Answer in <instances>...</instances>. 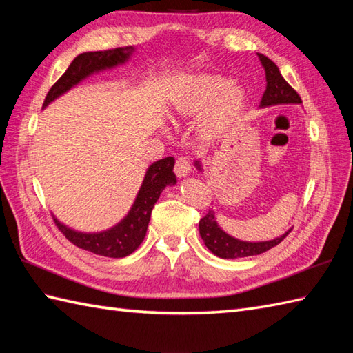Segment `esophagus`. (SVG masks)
Listing matches in <instances>:
<instances>
[{
    "label": "esophagus",
    "instance_id": "1",
    "mask_svg": "<svg viewBox=\"0 0 353 353\" xmlns=\"http://www.w3.org/2000/svg\"><path fill=\"white\" fill-rule=\"evenodd\" d=\"M174 171H176V174L179 177L186 176L191 171V161L188 159V157H185V156L177 157L176 165H174Z\"/></svg>",
    "mask_w": 353,
    "mask_h": 353
}]
</instances>
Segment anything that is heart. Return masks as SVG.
<instances>
[{
	"mask_svg": "<svg viewBox=\"0 0 353 353\" xmlns=\"http://www.w3.org/2000/svg\"><path fill=\"white\" fill-rule=\"evenodd\" d=\"M243 100L244 92L238 85H226L221 77L203 74L186 81L172 103V110L179 117L191 118L212 103L203 121L205 129L212 130L226 124L241 108Z\"/></svg>",
	"mask_w": 353,
	"mask_h": 353,
	"instance_id": "b5f03b06",
	"label": "heart"
}]
</instances>
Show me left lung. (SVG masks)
<instances>
[{"label": "left lung", "instance_id": "left-lung-1", "mask_svg": "<svg viewBox=\"0 0 353 353\" xmlns=\"http://www.w3.org/2000/svg\"><path fill=\"white\" fill-rule=\"evenodd\" d=\"M259 61L265 70V79H267V88L265 92L262 95L261 108L274 106V104H288V103H302L301 95L296 92V89L288 85V81L282 77L276 63L270 61L264 54H258ZM200 168L199 162L196 163ZM200 236L203 239L206 247L214 254L223 259H234V258H244V256H254V254H261L272 247L279 244L282 239L287 236V234L272 239V241H262V243H245L239 241L236 238L229 236L226 232H223L219 224L215 221V216L212 211H208V214L200 220L199 223Z\"/></svg>", "mask_w": 353, "mask_h": 353}]
</instances>
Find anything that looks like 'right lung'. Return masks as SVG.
<instances>
[{
  "label": "right lung",
  "mask_w": 353,
  "mask_h": 353,
  "mask_svg": "<svg viewBox=\"0 0 353 353\" xmlns=\"http://www.w3.org/2000/svg\"><path fill=\"white\" fill-rule=\"evenodd\" d=\"M132 51V47H118L103 51L83 52V54L77 56L63 76L51 86L47 97H45L43 106H47L59 95H62L74 85H77L89 74L101 71L104 68H112V66L125 62ZM172 168H174V157L171 156L154 162L147 170L145 179L142 182L130 212L127 214L121 223L110 230L101 232V234H80V232L63 226L56 219L52 220H54L57 229L62 232L65 238L74 245L80 247V249L108 258H124L137 250L142 239H144L153 206L159 199L162 190L167 185L176 183V174L172 172Z\"/></svg>",
  "instance_id": "right-lung-1"
}]
</instances>
